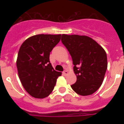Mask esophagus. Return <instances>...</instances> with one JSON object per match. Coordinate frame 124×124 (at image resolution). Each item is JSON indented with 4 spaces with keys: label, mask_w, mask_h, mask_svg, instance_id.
<instances>
[{
    "label": "esophagus",
    "mask_w": 124,
    "mask_h": 124,
    "mask_svg": "<svg viewBox=\"0 0 124 124\" xmlns=\"http://www.w3.org/2000/svg\"><path fill=\"white\" fill-rule=\"evenodd\" d=\"M63 75H68V71H67V70H64V71H63Z\"/></svg>",
    "instance_id": "esophagus-1"
}]
</instances>
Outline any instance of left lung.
Here are the masks:
<instances>
[{"mask_svg": "<svg viewBox=\"0 0 124 124\" xmlns=\"http://www.w3.org/2000/svg\"><path fill=\"white\" fill-rule=\"evenodd\" d=\"M61 41L71 56L77 82L71 87L82 96L94 93L101 86L108 68L107 54L87 36L62 35Z\"/></svg>", "mask_w": 124, "mask_h": 124, "instance_id": "obj_1", "label": "left lung"}]
</instances>
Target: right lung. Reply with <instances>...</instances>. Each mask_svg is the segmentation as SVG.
<instances>
[{
  "instance_id": "right-lung-1",
  "label": "right lung",
  "mask_w": 124,
  "mask_h": 124,
  "mask_svg": "<svg viewBox=\"0 0 124 124\" xmlns=\"http://www.w3.org/2000/svg\"><path fill=\"white\" fill-rule=\"evenodd\" d=\"M61 35H37L21 45L16 60L20 82L34 98H44L52 92L61 72L56 71L49 61V54L60 40Z\"/></svg>"
}]
</instances>
